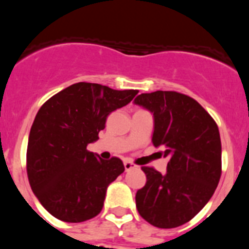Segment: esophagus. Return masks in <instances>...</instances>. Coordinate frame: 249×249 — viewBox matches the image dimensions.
<instances>
[{
    "label": "esophagus",
    "mask_w": 249,
    "mask_h": 249,
    "mask_svg": "<svg viewBox=\"0 0 249 249\" xmlns=\"http://www.w3.org/2000/svg\"><path fill=\"white\" fill-rule=\"evenodd\" d=\"M123 164H124V169H126V171H129V169L136 168V167H137L135 163H133V162H131V160H124Z\"/></svg>",
    "instance_id": "obj_1"
}]
</instances>
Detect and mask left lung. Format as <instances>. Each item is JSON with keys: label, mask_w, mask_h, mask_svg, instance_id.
<instances>
[{"label": "left lung", "mask_w": 249, "mask_h": 249, "mask_svg": "<svg viewBox=\"0 0 249 249\" xmlns=\"http://www.w3.org/2000/svg\"><path fill=\"white\" fill-rule=\"evenodd\" d=\"M153 113L152 142L168 157L166 175L142 167L147 182L136 193L138 213L158 228L190 222L210 201L222 173L218 126L192 97L175 91L142 93L135 100Z\"/></svg>", "instance_id": "left-lung-1"}]
</instances>
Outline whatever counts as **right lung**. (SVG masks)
<instances>
[{
    "mask_svg": "<svg viewBox=\"0 0 249 249\" xmlns=\"http://www.w3.org/2000/svg\"><path fill=\"white\" fill-rule=\"evenodd\" d=\"M137 93L78 82L38 109L28 137L27 176L37 199L57 219L80 223L102 211L107 187L124 166L117 157L97 158L87 144L98 140L108 114Z\"/></svg>",
    "mask_w": 249,
    "mask_h": 249,
    "instance_id": "right-lung-1",
    "label": "right lung"
}]
</instances>
